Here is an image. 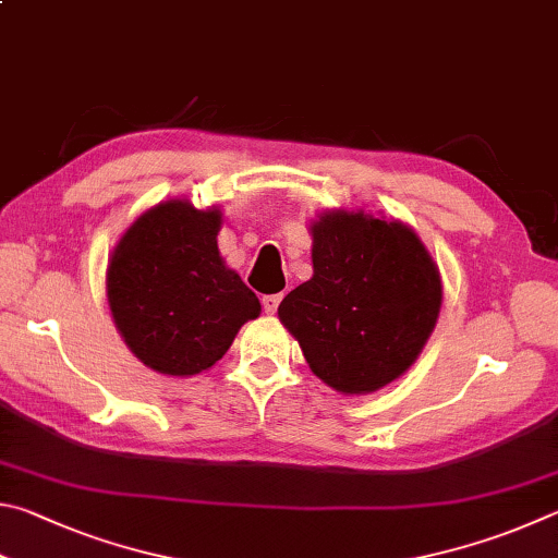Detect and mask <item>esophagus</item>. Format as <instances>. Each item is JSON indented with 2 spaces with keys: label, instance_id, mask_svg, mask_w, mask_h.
<instances>
[{
  "label": "esophagus",
  "instance_id": "1",
  "mask_svg": "<svg viewBox=\"0 0 558 558\" xmlns=\"http://www.w3.org/2000/svg\"><path fill=\"white\" fill-rule=\"evenodd\" d=\"M279 304H281V294H267V296H262L264 314H277Z\"/></svg>",
  "mask_w": 558,
  "mask_h": 558
}]
</instances>
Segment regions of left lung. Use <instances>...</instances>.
I'll use <instances>...</instances> for the list:
<instances>
[{
	"instance_id": "8db88e82",
	"label": "left lung",
	"mask_w": 558,
	"mask_h": 558,
	"mask_svg": "<svg viewBox=\"0 0 558 558\" xmlns=\"http://www.w3.org/2000/svg\"><path fill=\"white\" fill-rule=\"evenodd\" d=\"M311 230L314 277L289 291L279 318L326 385L375 392L422 353L441 308V277L397 220L338 210Z\"/></svg>"
}]
</instances>
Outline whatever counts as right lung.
<instances>
[{
	"label": "right lung",
	"mask_w": 558,
	"mask_h": 558,
	"mask_svg": "<svg viewBox=\"0 0 558 558\" xmlns=\"http://www.w3.org/2000/svg\"><path fill=\"white\" fill-rule=\"evenodd\" d=\"M220 210L169 201L144 213L107 267V301L124 343L161 375L185 377L228 353L259 299L218 252Z\"/></svg>",
	"instance_id": "obj_1"
}]
</instances>
